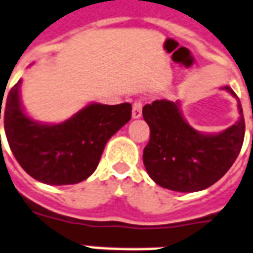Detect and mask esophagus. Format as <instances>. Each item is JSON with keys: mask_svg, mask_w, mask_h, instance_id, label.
I'll list each match as a JSON object with an SVG mask.
<instances>
[{"mask_svg": "<svg viewBox=\"0 0 253 253\" xmlns=\"http://www.w3.org/2000/svg\"><path fill=\"white\" fill-rule=\"evenodd\" d=\"M142 107H143L142 100H135V102H134V104H132V118H134V119L141 118Z\"/></svg>", "mask_w": 253, "mask_h": 253, "instance_id": "34e87169", "label": "esophagus"}]
</instances>
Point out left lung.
Wrapping results in <instances>:
<instances>
[{
  "instance_id": "obj_1",
  "label": "left lung",
  "mask_w": 253,
  "mask_h": 253,
  "mask_svg": "<svg viewBox=\"0 0 253 253\" xmlns=\"http://www.w3.org/2000/svg\"><path fill=\"white\" fill-rule=\"evenodd\" d=\"M239 108L240 119L225 131L201 134L186 123L178 103L162 99L146 104L142 114L150 127V141L143 150V164L151 179L174 192H198L217 182L231 169L244 142L240 103Z\"/></svg>"
}]
</instances>
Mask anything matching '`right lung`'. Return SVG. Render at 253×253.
I'll return each mask as SVG.
<instances>
[{
  "label": "right lung",
  "mask_w": 253,
  "mask_h": 253,
  "mask_svg": "<svg viewBox=\"0 0 253 253\" xmlns=\"http://www.w3.org/2000/svg\"><path fill=\"white\" fill-rule=\"evenodd\" d=\"M20 85L21 80L10 88L5 103H0V119L2 115L7 143L17 162L42 184L72 185L88 178L98 168L108 139L131 119L130 103H92L63 123L42 125L22 110Z\"/></svg>",
  "instance_id": "add662e5"
}]
</instances>
